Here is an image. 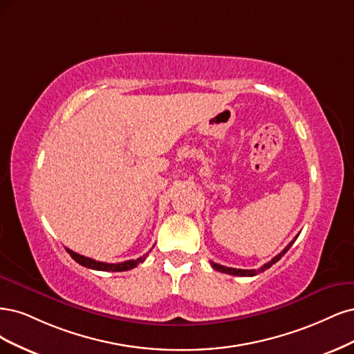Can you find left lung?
<instances>
[{"mask_svg": "<svg viewBox=\"0 0 354 354\" xmlns=\"http://www.w3.org/2000/svg\"><path fill=\"white\" fill-rule=\"evenodd\" d=\"M299 236V235H297ZM297 236H295L294 239H292V241L287 245V247H285L283 250H282V252L278 254V256H275V257H273L270 261H268V263L266 265H263V266H261L260 269H235V268H226V266H222V265H218V263H214V261H210V265L213 266V269H216V270H219V272H222V273H227V275H235V277H254V275H257V273H260V272H265L266 269H269L273 263H277V261L285 254V253H287L288 252V250L291 248V245L294 244V241H295V239H297Z\"/></svg>", "mask_w": 354, "mask_h": 354, "instance_id": "1", "label": "left lung"}]
</instances>
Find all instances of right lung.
Instances as JSON below:
<instances>
[{
	"label": "right lung",
	"mask_w": 354,
	"mask_h": 354,
	"mask_svg": "<svg viewBox=\"0 0 354 354\" xmlns=\"http://www.w3.org/2000/svg\"><path fill=\"white\" fill-rule=\"evenodd\" d=\"M66 252L69 253L71 257H72L75 261H77L79 265H82V266H85V268H88V269L106 270V272H109V270H110V272H123V270L133 269L135 266H138L140 263H142V261L145 260V257L148 256V253H147V254H144L142 257H138L136 260H127V261H123V263H104V261H97V260H94V259H89V257L77 254V253L72 252V250H69V248H66Z\"/></svg>",
	"instance_id": "right-lung-1"
}]
</instances>
